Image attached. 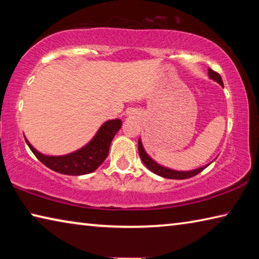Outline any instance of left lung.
<instances>
[{
  "instance_id": "obj_1",
  "label": "left lung",
  "mask_w": 259,
  "mask_h": 259,
  "mask_svg": "<svg viewBox=\"0 0 259 259\" xmlns=\"http://www.w3.org/2000/svg\"><path fill=\"white\" fill-rule=\"evenodd\" d=\"M208 75H209L210 78H211V80L216 81L218 84L224 87V84H223L222 77L218 73L212 71V69L208 68ZM138 151H139L140 159H142V161L144 162V164H145L152 172H154L156 175H159V176H161V177L168 178V179H186V178L194 177L195 175H198L201 171H203V170L210 164V163L205 164L203 166H201V168L194 169V170H188V171H179V170H174V169L166 168V166H163V165L157 163L155 160H153L152 157L147 154L145 148H144V146H143V143H142V140H140V138L138 140Z\"/></svg>"
}]
</instances>
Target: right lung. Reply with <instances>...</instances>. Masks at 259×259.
<instances>
[{
  "instance_id": "obj_1",
  "label": "right lung",
  "mask_w": 259,
  "mask_h": 259,
  "mask_svg": "<svg viewBox=\"0 0 259 259\" xmlns=\"http://www.w3.org/2000/svg\"><path fill=\"white\" fill-rule=\"evenodd\" d=\"M121 125L122 121L120 119L104 122L87 145L66 155H45L35 150L27 139L25 138V140L34 155L48 168L63 175L81 176L95 171L105 161L114 136L120 130Z\"/></svg>"
}]
</instances>
